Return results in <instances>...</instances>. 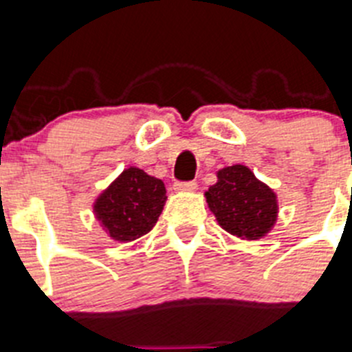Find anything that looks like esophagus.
<instances>
[{"label": "esophagus", "instance_id": "1", "mask_svg": "<svg viewBox=\"0 0 352 352\" xmlns=\"http://www.w3.org/2000/svg\"><path fill=\"white\" fill-rule=\"evenodd\" d=\"M174 190H176V192H195V190H197V183H195V182L174 183Z\"/></svg>", "mask_w": 352, "mask_h": 352}]
</instances>
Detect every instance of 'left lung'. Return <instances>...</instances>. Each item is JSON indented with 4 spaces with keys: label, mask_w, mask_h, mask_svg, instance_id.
Returning <instances> with one entry per match:
<instances>
[{
    "label": "left lung",
    "mask_w": 352,
    "mask_h": 352,
    "mask_svg": "<svg viewBox=\"0 0 352 352\" xmlns=\"http://www.w3.org/2000/svg\"><path fill=\"white\" fill-rule=\"evenodd\" d=\"M204 197L223 231L243 241L266 238L278 219L275 190L241 164L217 170V183Z\"/></svg>",
    "instance_id": "left-lung-1"
}]
</instances>
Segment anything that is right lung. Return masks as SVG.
<instances>
[{
    "label": "right lung",
    "instance_id": "1",
    "mask_svg": "<svg viewBox=\"0 0 352 352\" xmlns=\"http://www.w3.org/2000/svg\"><path fill=\"white\" fill-rule=\"evenodd\" d=\"M166 201L162 179L130 166L98 194L93 213L109 238L129 243L153 229Z\"/></svg>",
    "mask_w": 352,
    "mask_h": 352
}]
</instances>
